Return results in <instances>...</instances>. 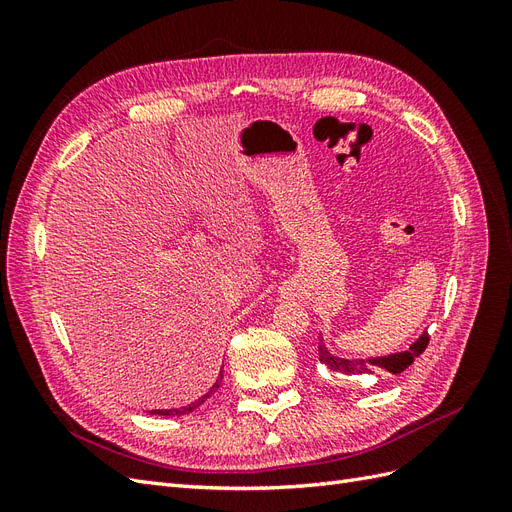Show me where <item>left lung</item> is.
<instances>
[{"mask_svg":"<svg viewBox=\"0 0 512 512\" xmlns=\"http://www.w3.org/2000/svg\"><path fill=\"white\" fill-rule=\"evenodd\" d=\"M427 344H429V335L427 331H423L408 350L393 352L386 356H369V359H342V356L331 354L327 344H324V339H320L318 356H320V363H324V367H329L333 374L369 376V374H376V371H389V374L397 376L414 363L416 356L423 354Z\"/></svg>","mask_w":512,"mask_h":512,"instance_id":"8db88e82","label":"left lung"}]
</instances>
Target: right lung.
I'll return each instance as SVG.
<instances>
[{
	"label": "right lung",
	"instance_id": "1",
	"mask_svg": "<svg viewBox=\"0 0 512 512\" xmlns=\"http://www.w3.org/2000/svg\"><path fill=\"white\" fill-rule=\"evenodd\" d=\"M224 367V365H222ZM222 378H224V371L220 369V376H218V380L213 382V386L211 389L203 395V397H198L196 401H192V404H188V406H181V408H170V410H149V414H153V416H183V414H190V412H194L198 406H203L205 401L220 389V382H222Z\"/></svg>",
	"mask_w": 512,
	"mask_h": 512
}]
</instances>
